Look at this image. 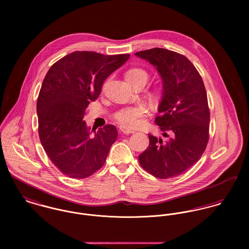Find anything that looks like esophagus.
Segmentation results:
<instances>
[{
	"instance_id": "esophagus-1",
	"label": "esophagus",
	"mask_w": 249,
	"mask_h": 249,
	"mask_svg": "<svg viewBox=\"0 0 249 249\" xmlns=\"http://www.w3.org/2000/svg\"><path fill=\"white\" fill-rule=\"evenodd\" d=\"M120 130H121V132H123L124 134H132V133H134V131H133V130L127 129V128L123 127V126H121V127H120Z\"/></svg>"
}]
</instances>
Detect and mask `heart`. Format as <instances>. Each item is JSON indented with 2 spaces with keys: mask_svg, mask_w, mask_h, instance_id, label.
I'll list each match as a JSON object with an SVG mask.
<instances>
[{
  "mask_svg": "<svg viewBox=\"0 0 249 249\" xmlns=\"http://www.w3.org/2000/svg\"><path fill=\"white\" fill-rule=\"evenodd\" d=\"M125 77L131 85L144 84L148 80V73L141 68H132L126 71ZM156 95V92L153 94ZM148 113L147 107L143 105H137L134 107H124L120 109L115 114L116 121L124 127L134 128L140 125L143 117Z\"/></svg>",
  "mask_w": 249,
  "mask_h": 249,
  "instance_id": "heart-1",
  "label": "heart"
}]
</instances>
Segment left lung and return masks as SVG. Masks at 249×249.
<instances>
[{
    "instance_id": "8db88e82",
    "label": "left lung",
    "mask_w": 249,
    "mask_h": 249,
    "mask_svg": "<svg viewBox=\"0 0 249 249\" xmlns=\"http://www.w3.org/2000/svg\"><path fill=\"white\" fill-rule=\"evenodd\" d=\"M161 76L163 91L155 123L164 141L148 134L149 145L139 155L142 168L167 179L187 172L201 157L209 140L210 111L204 83L184 55L161 48L135 53Z\"/></svg>"
}]
</instances>
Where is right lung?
Wrapping results in <instances>:
<instances>
[{
  "mask_svg": "<svg viewBox=\"0 0 249 249\" xmlns=\"http://www.w3.org/2000/svg\"><path fill=\"white\" fill-rule=\"evenodd\" d=\"M129 56L73 52L47 72L37 100L38 133L48 157L63 175L82 179L104 166L118 131L107 124L91 135L83 117L105 80Z\"/></svg>",
  "mask_w": 249,
  "mask_h": 249,
  "instance_id": "right-lung-1",
  "label": "right lung"
}]
</instances>
